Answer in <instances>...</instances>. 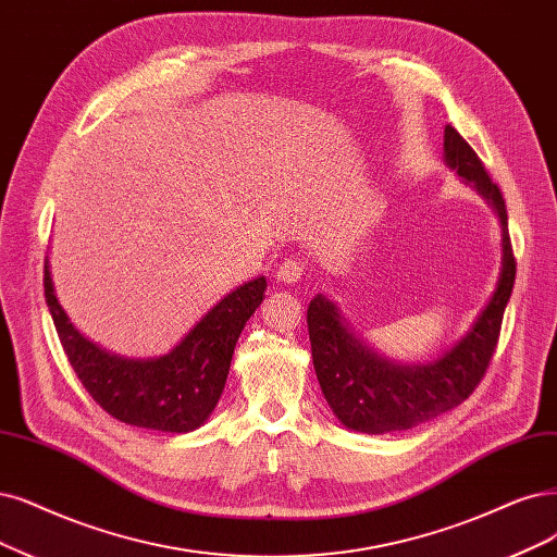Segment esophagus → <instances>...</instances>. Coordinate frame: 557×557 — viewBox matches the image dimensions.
<instances>
[{"label":"esophagus","instance_id":"obj_1","mask_svg":"<svg viewBox=\"0 0 557 557\" xmlns=\"http://www.w3.org/2000/svg\"><path fill=\"white\" fill-rule=\"evenodd\" d=\"M302 275H305V263L300 259H286L277 271V280L282 284H298Z\"/></svg>","mask_w":557,"mask_h":557}]
</instances>
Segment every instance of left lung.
Listing matches in <instances>:
<instances>
[{
    "instance_id": "obj_1",
    "label": "left lung",
    "mask_w": 557,
    "mask_h": 557,
    "mask_svg": "<svg viewBox=\"0 0 557 557\" xmlns=\"http://www.w3.org/2000/svg\"><path fill=\"white\" fill-rule=\"evenodd\" d=\"M443 160L470 190H475L500 222V273L496 289L468 331L429 362H397L360 337L339 307L317 294L307 307L314 372L337 420L360 434L413 429L457 408L484 376L496 348L517 263L507 232L505 199L470 144L445 126Z\"/></svg>"
}]
</instances>
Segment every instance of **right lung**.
<instances>
[{
	"instance_id": "add662e5",
	"label": "right lung",
	"mask_w": 557,
	"mask_h": 557,
	"mask_svg": "<svg viewBox=\"0 0 557 557\" xmlns=\"http://www.w3.org/2000/svg\"><path fill=\"white\" fill-rule=\"evenodd\" d=\"M263 298L265 277L259 275L220 298L168 354L126 358L98 346L71 323L46 259V300L82 385L112 418L168 434H188L209 422L240 331Z\"/></svg>"
}]
</instances>
